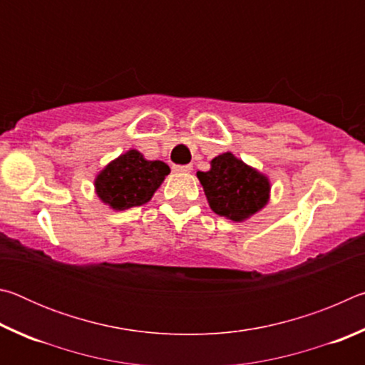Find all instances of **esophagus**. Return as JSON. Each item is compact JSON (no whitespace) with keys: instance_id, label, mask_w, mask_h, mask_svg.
<instances>
[{"instance_id":"esophagus-1","label":"esophagus","mask_w":365,"mask_h":365,"mask_svg":"<svg viewBox=\"0 0 365 365\" xmlns=\"http://www.w3.org/2000/svg\"><path fill=\"white\" fill-rule=\"evenodd\" d=\"M172 169H174V172H178V174H188V172H191V169H193V165L191 164H185V165L175 164Z\"/></svg>"}]
</instances>
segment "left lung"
Masks as SVG:
<instances>
[{
    "label": "left lung",
    "mask_w": 365,
    "mask_h": 365,
    "mask_svg": "<svg viewBox=\"0 0 365 365\" xmlns=\"http://www.w3.org/2000/svg\"><path fill=\"white\" fill-rule=\"evenodd\" d=\"M209 206L215 214L242 222L267 205L270 183L261 172L224 153L211 160V169L197 172Z\"/></svg>",
    "instance_id": "8db88e82"
}]
</instances>
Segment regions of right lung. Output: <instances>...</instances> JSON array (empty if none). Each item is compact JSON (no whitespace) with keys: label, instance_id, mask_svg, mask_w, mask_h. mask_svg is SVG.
Listing matches in <instances>:
<instances>
[{"label":"right lung","instance_id":"add662e5","mask_svg":"<svg viewBox=\"0 0 365 365\" xmlns=\"http://www.w3.org/2000/svg\"><path fill=\"white\" fill-rule=\"evenodd\" d=\"M169 172L163 160H146L143 154L130 150L98 174L96 195L115 211H125L150 201Z\"/></svg>","mask_w":365,"mask_h":365}]
</instances>
